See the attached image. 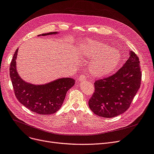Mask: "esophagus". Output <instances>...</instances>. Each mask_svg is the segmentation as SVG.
<instances>
[{
	"label": "esophagus",
	"mask_w": 154,
	"mask_h": 154,
	"mask_svg": "<svg viewBox=\"0 0 154 154\" xmlns=\"http://www.w3.org/2000/svg\"><path fill=\"white\" fill-rule=\"evenodd\" d=\"M78 80H79V82H80L86 80V76L85 74H82V75L78 78Z\"/></svg>",
	"instance_id": "1"
}]
</instances>
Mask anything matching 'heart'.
Masks as SVG:
<instances>
[{
  "instance_id": "heart-1",
  "label": "heart",
  "mask_w": 154,
  "mask_h": 154,
  "mask_svg": "<svg viewBox=\"0 0 154 154\" xmlns=\"http://www.w3.org/2000/svg\"><path fill=\"white\" fill-rule=\"evenodd\" d=\"M80 51L85 58L92 60L89 67L95 76H103L111 73L119 62L117 51L100 42L88 40L81 44Z\"/></svg>"
}]
</instances>
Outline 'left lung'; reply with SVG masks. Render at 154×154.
<instances>
[{"mask_svg": "<svg viewBox=\"0 0 154 154\" xmlns=\"http://www.w3.org/2000/svg\"><path fill=\"white\" fill-rule=\"evenodd\" d=\"M141 81L140 62L133 51L123 66L112 76L95 82L88 106L95 114L113 118L124 113L131 104Z\"/></svg>", "mask_w": 154, "mask_h": 154, "instance_id": "left-lung-1", "label": "left lung"}]
</instances>
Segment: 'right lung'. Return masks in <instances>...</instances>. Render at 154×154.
Instances as JSON below:
<instances>
[{"mask_svg":"<svg viewBox=\"0 0 154 154\" xmlns=\"http://www.w3.org/2000/svg\"><path fill=\"white\" fill-rule=\"evenodd\" d=\"M50 32L38 36L57 35ZM17 49L10 64V74L15 94L18 101L29 110L41 115L54 114L61 108L67 91L75 84V80L61 78L41 85L28 83L19 76L17 71Z\"/></svg>","mask_w":154,"mask_h":154,"instance_id":"add662e5","label":"right lung"}]
</instances>
